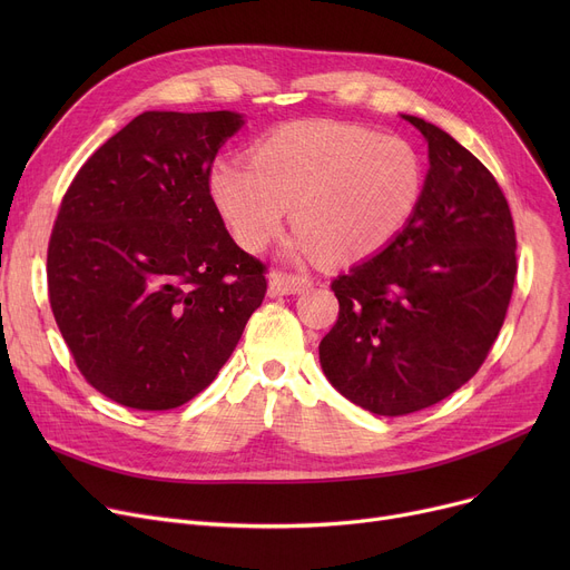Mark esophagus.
I'll list each match as a JSON object with an SVG mask.
<instances>
[{
  "instance_id": "esophagus-1",
  "label": "esophagus",
  "mask_w": 570,
  "mask_h": 570,
  "mask_svg": "<svg viewBox=\"0 0 570 570\" xmlns=\"http://www.w3.org/2000/svg\"><path fill=\"white\" fill-rule=\"evenodd\" d=\"M312 286L307 275H291V273H273L269 275V295H291V293H305Z\"/></svg>"
}]
</instances>
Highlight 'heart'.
I'll list each match as a JSON object with an SVG mask.
<instances>
[{"mask_svg": "<svg viewBox=\"0 0 570 570\" xmlns=\"http://www.w3.org/2000/svg\"><path fill=\"white\" fill-rule=\"evenodd\" d=\"M425 170L395 136L342 122H295L261 138L249 164L219 159L209 194L239 247L258 252L279 235L291 205L301 226L286 252L355 263L385 249L423 198Z\"/></svg>", "mask_w": 570, "mask_h": 570, "instance_id": "1", "label": "heart"}]
</instances>
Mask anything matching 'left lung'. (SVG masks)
Instances as JSON below:
<instances>
[{
	"instance_id": "8db88e82",
	"label": "left lung",
	"mask_w": 570,
	"mask_h": 570,
	"mask_svg": "<svg viewBox=\"0 0 570 570\" xmlns=\"http://www.w3.org/2000/svg\"><path fill=\"white\" fill-rule=\"evenodd\" d=\"M404 119L430 149L421 205L391 245L331 284L340 316L318 344L327 381L376 415L428 409L481 370L518 273L494 175L443 129Z\"/></svg>"
}]
</instances>
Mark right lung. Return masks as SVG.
Here are the masks:
<instances>
[{
  "label": "right lung",
  "instance_id": "obj_1",
  "mask_svg": "<svg viewBox=\"0 0 570 570\" xmlns=\"http://www.w3.org/2000/svg\"><path fill=\"white\" fill-rule=\"evenodd\" d=\"M243 115L147 110L89 157L48 243V297L76 367L108 400L183 406L215 381L261 307L265 265L209 194Z\"/></svg>",
  "mask_w": 570,
  "mask_h": 570
}]
</instances>
